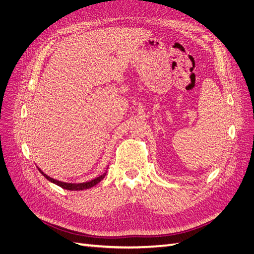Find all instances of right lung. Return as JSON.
<instances>
[{
  "mask_svg": "<svg viewBox=\"0 0 254 254\" xmlns=\"http://www.w3.org/2000/svg\"><path fill=\"white\" fill-rule=\"evenodd\" d=\"M38 170H39V172H40L49 181H51V182H53V183H55V184H57L58 187L63 188V189H64V190H87V189H90V188H92V187H94V186H96V184H97L98 182H101V181L105 178L106 173H107V172H106V173H104L103 175L97 177V178H95V179H93V180H91V181H88V182H82V183H67V182H63V181H59V180H56V179H53V178H51L50 176H48L47 174H44V173L40 170V168H38Z\"/></svg>",
  "mask_w": 254,
  "mask_h": 254,
  "instance_id": "1",
  "label": "right lung"
}]
</instances>
